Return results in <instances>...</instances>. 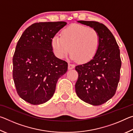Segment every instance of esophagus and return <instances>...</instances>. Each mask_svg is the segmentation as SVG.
Here are the masks:
<instances>
[{
  "label": "esophagus",
  "instance_id": "34e87169",
  "mask_svg": "<svg viewBox=\"0 0 133 133\" xmlns=\"http://www.w3.org/2000/svg\"><path fill=\"white\" fill-rule=\"evenodd\" d=\"M75 66L74 64L69 63V64H68V69L69 70H71V69L75 68Z\"/></svg>",
  "mask_w": 133,
  "mask_h": 133
}]
</instances>
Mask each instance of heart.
Returning <instances> with one entry per match:
<instances>
[{"mask_svg": "<svg viewBox=\"0 0 133 133\" xmlns=\"http://www.w3.org/2000/svg\"><path fill=\"white\" fill-rule=\"evenodd\" d=\"M100 44V37L93 29L73 24L63 30L62 36L56 35L51 39V48L57 58H63L70 52L71 58L80 63L93 59Z\"/></svg>", "mask_w": 133, "mask_h": 133, "instance_id": "obj_1", "label": "heart"}]
</instances>
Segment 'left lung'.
<instances>
[{
  "label": "left lung",
  "mask_w": 133,
  "mask_h": 133,
  "mask_svg": "<svg viewBox=\"0 0 133 133\" xmlns=\"http://www.w3.org/2000/svg\"><path fill=\"white\" fill-rule=\"evenodd\" d=\"M77 22L97 31L100 44L93 59L76 66L78 75L76 93L85 103L102 105L114 96L117 88L121 66L120 49L113 35L103 24L94 21Z\"/></svg>",
  "instance_id": "8db88e82"
}]
</instances>
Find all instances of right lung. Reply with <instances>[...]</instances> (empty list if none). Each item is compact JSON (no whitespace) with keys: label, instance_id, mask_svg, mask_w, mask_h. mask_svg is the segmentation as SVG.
<instances>
[{"label":"right lung","instance_id":"1","mask_svg":"<svg viewBox=\"0 0 133 133\" xmlns=\"http://www.w3.org/2000/svg\"><path fill=\"white\" fill-rule=\"evenodd\" d=\"M65 22H39L28 27L18 41L13 57V78L17 94L33 105L52 97L56 83L68 64L56 57L51 42Z\"/></svg>","mask_w":133,"mask_h":133}]
</instances>
